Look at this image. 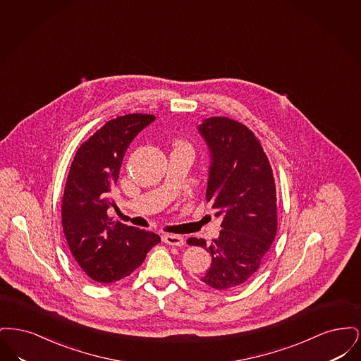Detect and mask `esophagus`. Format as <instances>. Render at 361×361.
<instances>
[{"label": "esophagus", "mask_w": 361, "mask_h": 361, "mask_svg": "<svg viewBox=\"0 0 361 361\" xmlns=\"http://www.w3.org/2000/svg\"><path fill=\"white\" fill-rule=\"evenodd\" d=\"M162 240L168 245H172V246H183L184 242H185L181 235H174V234H165L162 237Z\"/></svg>", "instance_id": "obj_1"}]
</instances>
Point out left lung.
<instances>
[{
    "label": "left lung",
    "instance_id": "8db88e82",
    "mask_svg": "<svg viewBox=\"0 0 361 361\" xmlns=\"http://www.w3.org/2000/svg\"><path fill=\"white\" fill-rule=\"evenodd\" d=\"M211 150L207 202L222 216V231L202 246L212 262L202 281L224 291L246 283L257 272L277 233L276 185L272 166L256 135L240 121L208 118L199 126Z\"/></svg>",
    "mask_w": 361,
    "mask_h": 361
}]
</instances>
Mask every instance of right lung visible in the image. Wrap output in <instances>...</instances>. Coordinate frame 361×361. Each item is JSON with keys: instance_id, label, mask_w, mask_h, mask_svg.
I'll return each mask as SVG.
<instances>
[{"instance_id": "add662e5", "label": "right lung", "mask_w": 361, "mask_h": 361, "mask_svg": "<svg viewBox=\"0 0 361 361\" xmlns=\"http://www.w3.org/2000/svg\"><path fill=\"white\" fill-rule=\"evenodd\" d=\"M154 115L128 114L106 121L85 140L71 162L62 197V226L70 252L87 277L112 283L134 272L158 234L114 222L111 189L119 178L127 147Z\"/></svg>"}]
</instances>
